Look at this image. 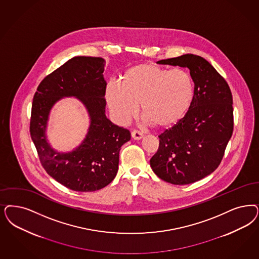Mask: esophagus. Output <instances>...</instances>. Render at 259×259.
<instances>
[{
    "label": "esophagus",
    "instance_id": "esophagus-1",
    "mask_svg": "<svg viewBox=\"0 0 259 259\" xmlns=\"http://www.w3.org/2000/svg\"><path fill=\"white\" fill-rule=\"evenodd\" d=\"M131 136H132V138H133L134 140H141V139H143V133L142 131L134 130V131H132Z\"/></svg>",
    "mask_w": 259,
    "mask_h": 259
}]
</instances>
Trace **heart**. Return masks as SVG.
<instances>
[{
  "mask_svg": "<svg viewBox=\"0 0 259 259\" xmlns=\"http://www.w3.org/2000/svg\"><path fill=\"white\" fill-rule=\"evenodd\" d=\"M194 84L188 71L168 70L153 63L129 68L119 80V87L106 90L108 106L122 123L133 118L142 107L143 117L154 126L167 128L178 123L191 105Z\"/></svg>",
  "mask_w": 259,
  "mask_h": 259,
  "instance_id": "1",
  "label": "heart"
}]
</instances>
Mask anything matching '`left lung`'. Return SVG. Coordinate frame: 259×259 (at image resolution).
<instances>
[{
	"label": "left lung",
	"mask_w": 259,
	"mask_h": 259,
	"mask_svg": "<svg viewBox=\"0 0 259 259\" xmlns=\"http://www.w3.org/2000/svg\"><path fill=\"white\" fill-rule=\"evenodd\" d=\"M188 67L194 96L188 113L160 136L150 160L154 173L173 185H188L212 173L223 159L233 131L232 95L223 76L195 54L159 61Z\"/></svg>",
	"instance_id": "1"
}]
</instances>
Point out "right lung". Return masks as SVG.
Listing matches in <instances>:
<instances>
[{
    "label": "right lung",
    "instance_id": "obj_1",
    "mask_svg": "<svg viewBox=\"0 0 259 259\" xmlns=\"http://www.w3.org/2000/svg\"><path fill=\"white\" fill-rule=\"evenodd\" d=\"M104 64L101 57H73L48 74L33 97L29 132L40 162L51 177L74 191L91 192L108 186L118 169L120 147L131 139L129 130L105 116ZM64 96L81 99L90 112L91 125L79 148L60 154L46 143L45 131L50 108Z\"/></svg>",
    "mask_w": 259,
    "mask_h": 259
}]
</instances>
